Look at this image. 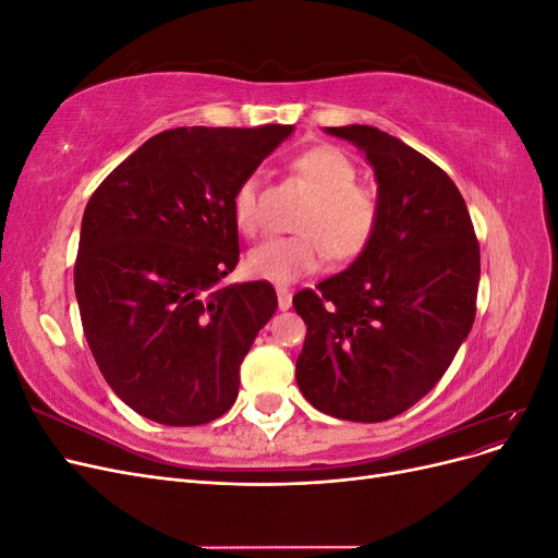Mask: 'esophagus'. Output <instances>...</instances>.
<instances>
[{"label":"esophagus","mask_w":558,"mask_h":558,"mask_svg":"<svg viewBox=\"0 0 558 558\" xmlns=\"http://www.w3.org/2000/svg\"><path fill=\"white\" fill-rule=\"evenodd\" d=\"M277 300H279V310L286 312L293 305V293L289 289H277Z\"/></svg>","instance_id":"34e87169"}]
</instances>
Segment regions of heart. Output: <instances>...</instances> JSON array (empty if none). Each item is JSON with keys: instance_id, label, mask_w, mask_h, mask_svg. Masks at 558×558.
I'll use <instances>...</instances> for the list:
<instances>
[{"instance_id": "b5f03b06", "label": "heart", "mask_w": 558, "mask_h": 558, "mask_svg": "<svg viewBox=\"0 0 558 558\" xmlns=\"http://www.w3.org/2000/svg\"><path fill=\"white\" fill-rule=\"evenodd\" d=\"M291 170L314 195L293 238H272L246 253L248 272L277 286H289L320 267L326 253L347 263L367 248L379 226V197L356 185V167L340 148L318 144L291 160ZM232 218L240 232L258 228V185L246 179L232 195Z\"/></svg>"}]
</instances>
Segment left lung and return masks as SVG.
<instances>
[{
  "label": "left lung",
  "mask_w": 558,
  "mask_h": 558,
  "mask_svg": "<svg viewBox=\"0 0 558 558\" xmlns=\"http://www.w3.org/2000/svg\"><path fill=\"white\" fill-rule=\"evenodd\" d=\"M375 170L379 226L344 272L300 291L295 379L318 412L377 424L442 379L475 320L480 244L456 183L373 125L326 128Z\"/></svg>",
  "instance_id": "8db88e82"
}]
</instances>
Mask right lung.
Instances as JSON below:
<instances>
[{
  "label": "right lung",
  "mask_w": 558,
  "mask_h": 558,
  "mask_svg": "<svg viewBox=\"0 0 558 558\" xmlns=\"http://www.w3.org/2000/svg\"><path fill=\"white\" fill-rule=\"evenodd\" d=\"M293 130H165L83 211V332L111 391L156 424H209L238 400L240 365L277 293L267 281L223 283L240 260L232 195Z\"/></svg>",
  "instance_id": "obj_1"
}]
</instances>
